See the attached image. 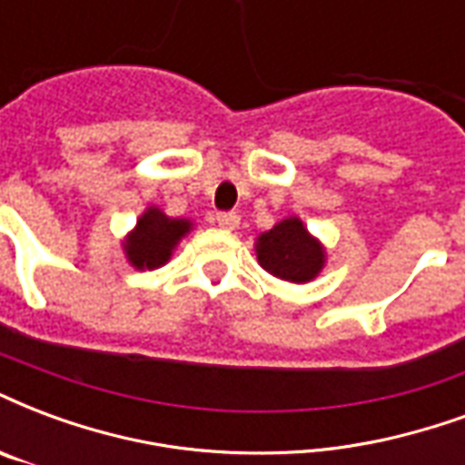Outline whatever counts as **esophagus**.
I'll return each mask as SVG.
<instances>
[{"instance_id":"esophagus-1","label":"esophagus","mask_w":465,"mask_h":465,"mask_svg":"<svg viewBox=\"0 0 465 465\" xmlns=\"http://www.w3.org/2000/svg\"><path fill=\"white\" fill-rule=\"evenodd\" d=\"M216 222H219V226L222 229H236L239 226V222H242V216L236 214V212H222V214H216Z\"/></svg>"}]
</instances>
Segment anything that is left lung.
Masks as SVG:
<instances>
[{
  "mask_svg": "<svg viewBox=\"0 0 465 465\" xmlns=\"http://www.w3.org/2000/svg\"><path fill=\"white\" fill-rule=\"evenodd\" d=\"M256 256L263 271L291 283H308L325 266L322 243L308 233L298 216L283 219L271 232L261 233Z\"/></svg>",
  "mask_w": 465,
  "mask_h": 465,
  "instance_id": "1",
  "label": "left lung"
}]
</instances>
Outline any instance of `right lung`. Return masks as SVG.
<instances>
[{
	"label": "right lung",
	"instance_id": "add662e5",
	"mask_svg": "<svg viewBox=\"0 0 465 465\" xmlns=\"http://www.w3.org/2000/svg\"><path fill=\"white\" fill-rule=\"evenodd\" d=\"M189 229H192L189 219H172L163 209L150 206L123 242L127 261L140 271L164 266L170 261L174 246L182 242L184 233H189Z\"/></svg>",
	"mask_w": 465,
	"mask_h": 465
}]
</instances>
